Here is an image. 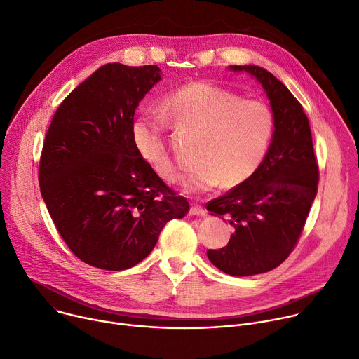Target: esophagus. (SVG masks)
<instances>
[{"instance_id":"34e87169","label":"esophagus","mask_w":359,"mask_h":359,"mask_svg":"<svg viewBox=\"0 0 359 359\" xmlns=\"http://www.w3.org/2000/svg\"><path fill=\"white\" fill-rule=\"evenodd\" d=\"M208 212L202 208V206H199V205H193L191 208H190V210H189V215L190 216H205Z\"/></svg>"}]
</instances>
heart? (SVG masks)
<instances>
[{"instance_id":"heart-1","label":"heart","mask_w":359,"mask_h":359,"mask_svg":"<svg viewBox=\"0 0 359 359\" xmlns=\"http://www.w3.org/2000/svg\"><path fill=\"white\" fill-rule=\"evenodd\" d=\"M161 110L177 127L198 135L193 151L196 165L182 179L186 193H206L220 183L236 187L262 168L275 133V116L266 103L243 99L209 81H194L170 91L161 100ZM132 140L161 179H179L165 143V126L157 116H136Z\"/></svg>"}]
</instances>
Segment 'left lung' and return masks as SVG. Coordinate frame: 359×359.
I'll use <instances>...</instances> for the list:
<instances>
[{
	"label": "left lung",
	"instance_id": "left-lung-1",
	"mask_svg": "<svg viewBox=\"0 0 359 359\" xmlns=\"http://www.w3.org/2000/svg\"><path fill=\"white\" fill-rule=\"evenodd\" d=\"M262 86L275 116L269 153L259 172L208 203L213 216L233 226L229 243L208 250L210 262L232 276L265 273L289 256L304 229L318 190V165L309 120L272 73L259 66H229ZM223 219V217H222Z\"/></svg>",
	"mask_w": 359,
	"mask_h": 359
}]
</instances>
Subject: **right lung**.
Returning a JSON list of instances; mask_svg holds the SVG:
<instances>
[{"mask_svg": "<svg viewBox=\"0 0 359 359\" xmlns=\"http://www.w3.org/2000/svg\"><path fill=\"white\" fill-rule=\"evenodd\" d=\"M160 74L157 66L106 64L66 97L47 132L43 201L64 242L94 268L137 265L165 224L189 212L132 140L135 111Z\"/></svg>", "mask_w": 359, "mask_h": 359, "instance_id": "add662e5", "label": "right lung"}]
</instances>
